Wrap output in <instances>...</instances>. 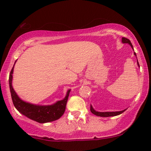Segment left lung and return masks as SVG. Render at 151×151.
<instances>
[{
	"label": "left lung",
	"instance_id": "8db88e82",
	"mask_svg": "<svg viewBox=\"0 0 151 151\" xmlns=\"http://www.w3.org/2000/svg\"><path fill=\"white\" fill-rule=\"evenodd\" d=\"M122 40V42H123V43H128V44L130 45L131 47L133 48L132 44H131V41H130L129 39H127V38H126V37H122V40ZM134 55L136 56V52H134ZM137 65H138V67H140L139 63H138V60H137ZM90 110H91V113L94 114V115L97 116H101V117H109V116H118V115H119V114L124 113V112L126 111V109H124V110H123V111H106V112H99V111H95L94 109H93L92 106L91 105V106H90Z\"/></svg>",
	"mask_w": 151,
	"mask_h": 151
}]
</instances>
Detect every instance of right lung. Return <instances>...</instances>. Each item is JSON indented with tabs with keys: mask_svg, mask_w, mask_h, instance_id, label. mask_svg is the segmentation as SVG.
I'll use <instances>...</instances> for the list:
<instances>
[{
	"mask_svg": "<svg viewBox=\"0 0 151 151\" xmlns=\"http://www.w3.org/2000/svg\"><path fill=\"white\" fill-rule=\"evenodd\" d=\"M15 64L10 71L9 75V86L12 100L15 109L22 115L29 118L31 120L37 121L40 124L51 122L60 119L65 113L66 105L71 89H69L67 91V94L63 99L58 101L56 103L51 105H36L23 101L18 96L12 86Z\"/></svg>",
	"mask_w": 151,
	"mask_h": 151,
	"instance_id": "obj_1",
	"label": "right lung"
}]
</instances>
